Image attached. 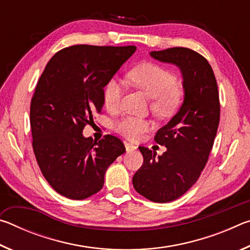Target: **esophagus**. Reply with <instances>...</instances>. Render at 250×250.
<instances>
[{
    "mask_svg": "<svg viewBox=\"0 0 250 250\" xmlns=\"http://www.w3.org/2000/svg\"><path fill=\"white\" fill-rule=\"evenodd\" d=\"M125 146L126 151H133L137 149V146H135L134 145H132V143H128V142L125 143Z\"/></svg>",
    "mask_w": 250,
    "mask_h": 250,
    "instance_id": "esophagus-1",
    "label": "esophagus"
}]
</instances>
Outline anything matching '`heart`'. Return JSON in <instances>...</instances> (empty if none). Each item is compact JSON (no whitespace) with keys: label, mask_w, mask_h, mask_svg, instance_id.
<instances>
[{"label":"heart","mask_w":250,"mask_h":250,"mask_svg":"<svg viewBox=\"0 0 250 250\" xmlns=\"http://www.w3.org/2000/svg\"><path fill=\"white\" fill-rule=\"evenodd\" d=\"M126 78L134 87L151 98V112L160 119L174 116L183 104L185 98L183 84L177 82L175 73L166 67L152 62H143L132 67L126 74ZM124 91V84L119 80L109 79L103 92L105 109L109 111L119 109ZM150 126L149 120L126 116L116 121L115 130L129 140H138Z\"/></svg>","instance_id":"heart-1"}]
</instances>
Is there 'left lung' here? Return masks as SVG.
Wrapping results in <instances>:
<instances>
[{"mask_svg":"<svg viewBox=\"0 0 250 250\" xmlns=\"http://www.w3.org/2000/svg\"><path fill=\"white\" fill-rule=\"evenodd\" d=\"M151 56L180 67L185 89L180 111L158 130L154 141L167 151L139 146L143 164L133 175V188L155 203L175 201L192 188L204 170L216 137L221 104L216 78L209 62L186 47L152 52Z\"/></svg>","mask_w":250,"mask_h":250,"instance_id":"1","label":"left lung"}]
</instances>
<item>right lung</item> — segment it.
<instances>
[{"label": "right lung", "instance_id": "obj_1", "mask_svg": "<svg viewBox=\"0 0 250 250\" xmlns=\"http://www.w3.org/2000/svg\"><path fill=\"white\" fill-rule=\"evenodd\" d=\"M137 47L74 45L49 59L31 100L29 121L37 164L61 195L84 200L104 186V173L125 147L105 134L97 142L83 130L101 112L105 83Z\"/></svg>", "mask_w": 250, "mask_h": 250}]
</instances>
